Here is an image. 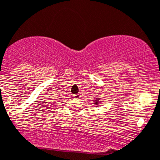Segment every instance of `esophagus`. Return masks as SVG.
I'll return each instance as SVG.
<instances>
[{"label": "esophagus", "instance_id": "esophagus-1", "mask_svg": "<svg viewBox=\"0 0 160 160\" xmlns=\"http://www.w3.org/2000/svg\"><path fill=\"white\" fill-rule=\"evenodd\" d=\"M73 98H74L75 99H79V98H81V95H80V94H76L73 96Z\"/></svg>", "mask_w": 160, "mask_h": 160}]
</instances>
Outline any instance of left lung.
<instances>
[{"instance_id":"8db88e82","label":"left lung","mask_w":160,"mask_h":160,"mask_svg":"<svg viewBox=\"0 0 160 160\" xmlns=\"http://www.w3.org/2000/svg\"><path fill=\"white\" fill-rule=\"evenodd\" d=\"M97 103V104L98 103V101H96V103Z\"/></svg>"}]
</instances>
